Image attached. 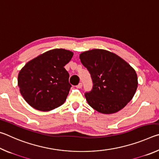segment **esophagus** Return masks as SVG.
Wrapping results in <instances>:
<instances>
[{
    "label": "esophagus",
    "instance_id": "1",
    "mask_svg": "<svg viewBox=\"0 0 159 159\" xmlns=\"http://www.w3.org/2000/svg\"><path fill=\"white\" fill-rule=\"evenodd\" d=\"M83 87V83H79V84L76 85V88H81Z\"/></svg>",
    "mask_w": 159,
    "mask_h": 159
}]
</instances>
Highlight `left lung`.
Here are the masks:
<instances>
[{
    "instance_id": "1",
    "label": "left lung",
    "mask_w": 159,
    "mask_h": 159,
    "mask_svg": "<svg viewBox=\"0 0 159 159\" xmlns=\"http://www.w3.org/2000/svg\"><path fill=\"white\" fill-rule=\"evenodd\" d=\"M79 57L93 83V90L85 94L88 104L104 114H114L124 108L138 88V76L133 67L106 50L85 51Z\"/></svg>"
}]
</instances>
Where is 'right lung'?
Returning <instances> with one entry per match:
<instances>
[{
  "label": "right lung",
  "instance_id": "obj_1",
  "mask_svg": "<svg viewBox=\"0 0 159 159\" xmlns=\"http://www.w3.org/2000/svg\"><path fill=\"white\" fill-rule=\"evenodd\" d=\"M73 52L62 48L50 50L26 63L18 74L21 95L33 108L48 111L65 102L71 88L64 66Z\"/></svg>",
  "mask_w": 159,
  "mask_h": 159
}]
</instances>
